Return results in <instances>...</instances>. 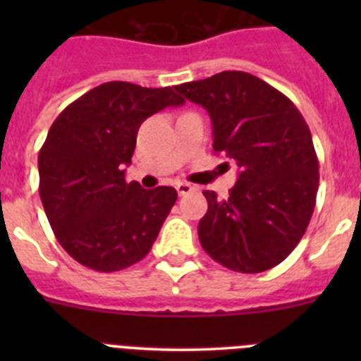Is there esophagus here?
I'll use <instances>...</instances> for the list:
<instances>
[{
	"instance_id": "esophagus-1",
	"label": "esophagus",
	"mask_w": 361,
	"mask_h": 361,
	"mask_svg": "<svg viewBox=\"0 0 361 361\" xmlns=\"http://www.w3.org/2000/svg\"><path fill=\"white\" fill-rule=\"evenodd\" d=\"M175 188H177V193L180 197L188 195V193H193V191L197 190V188L193 186V184H190V183H178Z\"/></svg>"
}]
</instances>
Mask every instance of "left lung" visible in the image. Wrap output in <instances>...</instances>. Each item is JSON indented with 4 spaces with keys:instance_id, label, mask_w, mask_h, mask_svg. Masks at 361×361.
Here are the masks:
<instances>
[{
    "instance_id": "1",
    "label": "left lung",
    "mask_w": 361,
    "mask_h": 361,
    "mask_svg": "<svg viewBox=\"0 0 361 361\" xmlns=\"http://www.w3.org/2000/svg\"><path fill=\"white\" fill-rule=\"evenodd\" d=\"M208 110L213 152L237 162L228 199L202 191L204 251L237 273H262L296 247L317 204L318 157L307 123L282 92L257 75L226 70L175 86Z\"/></svg>"
}]
</instances>
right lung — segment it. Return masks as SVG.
Instances as JSON below:
<instances>
[{
	"mask_svg": "<svg viewBox=\"0 0 361 361\" xmlns=\"http://www.w3.org/2000/svg\"><path fill=\"white\" fill-rule=\"evenodd\" d=\"M183 103L170 86L110 81L75 99L54 121L37 157L39 197L57 242L73 260L111 273L149 253L177 191L126 183L124 168L142 121Z\"/></svg>",
	"mask_w": 361,
	"mask_h": 361,
	"instance_id": "right-lung-1",
	"label": "right lung"
}]
</instances>
